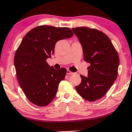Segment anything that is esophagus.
Returning <instances> with one entry per match:
<instances>
[{
	"label": "esophagus",
	"mask_w": 132,
	"mask_h": 132,
	"mask_svg": "<svg viewBox=\"0 0 132 132\" xmlns=\"http://www.w3.org/2000/svg\"><path fill=\"white\" fill-rule=\"evenodd\" d=\"M66 73H67V74L68 75H73L74 73L73 72H71V71H70L69 70H67V72H66Z\"/></svg>",
	"instance_id": "obj_1"
}]
</instances>
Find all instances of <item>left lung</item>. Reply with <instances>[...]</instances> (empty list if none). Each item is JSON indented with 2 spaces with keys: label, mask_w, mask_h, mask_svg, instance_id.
<instances>
[{
  "label": "left lung",
  "mask_w": 132,
  "mask_h": 132,
  "mask_svg": "<svg viewBox=\"0 0 132 132\" xmlns=\"http://www.w3.org/2000/svg\"><path fill=\"white\" fill-rule=\"evenodd\" d=\"M78 37L85 62L90 63L88 77L80 75V84L75 87L79 95L94 102L106 95L117 79L119 65L118 52L103 32L87 27L72 28Z\"/></svg>",
  "instance_id": "obj_1"
}]
</instances>
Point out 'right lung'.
<instances>
[{"instance_id": "1", "label": "right lung", "mask_w": 132, "mask_h": 132, "mask_svg": "<svg viewBox=\"0 0 132 132\" xmlns=\"http://www.w3.org/2000/svg\"><path fill=\"white\" fill-rule=\"evenodd\" d=\"M73 35L68 28L43 25L30 30L16 50L14 64L20 86L30 102L46 106L55 98L65 68L56 70L46 59L51 57L57 41Z\"/></svg>"}]
</instances>
